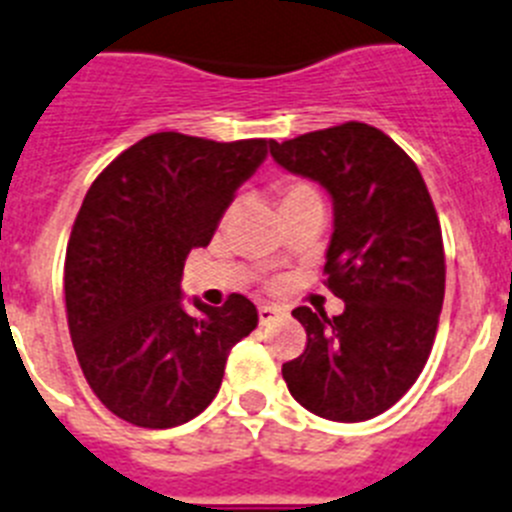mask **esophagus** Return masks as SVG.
<instances>
[{"mask_svg":"<svg viewBox=\"0 0 512 512\" xmlns=\"http://www.w3.org/2000/svg\"><path fill=\"white\" fill-rule=\"evenodd\" d=\"M280 313H283V311H280L278 306H260V308H257V316H260V324L262 326L273 324V321L278 319Z\"/></svg>","mask_w":512,"mask_h":512,"instance_id":"obj_1","label":"esophagus"}]
</instances>
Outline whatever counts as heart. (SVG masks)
<instances>
[{"label": "heart", "mask_w": 512, "mask_h": 512, "mask_svg": "<svg viewBox=\"0 0 512 512\" xmlns=\"http://www.w3.org/2000/svg\"><path fill=\"white\" fill-rule=\"evenodd\" d=\"M298 204H321L319 191L311 183L288 181L280 186V206H298Z\"/></svg>", "instance_id": "heart-1"}]
</instances>
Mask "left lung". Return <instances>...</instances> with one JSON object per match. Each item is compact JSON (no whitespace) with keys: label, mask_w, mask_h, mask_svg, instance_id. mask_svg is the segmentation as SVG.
Masks as SVG:
<instances>
[{"label":"left lung","mask_w":512,"mask_h":512,"mask_svg":"<svg viewBox=\"0 0 512 512\" xmlns=\"http://www.w3.org/2000/svg\"><path fill=\"white\" fill-rule=\"evenodd\" d=\"M280 168L321 183L334 204L326 285L339 316L293 311L308 334L283 365L290 395L329 421L385 413L421 375L444 303V242L428 188L385 132L347 122L270 142Z\"/></svg>","instance_id":"8db88e82"}]
</instances>
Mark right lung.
Returning a JSON list of instances; mask_svg holds the SVG:
<instances>
[{"mask_svg": "<svg viewBox=\"0 0 512 512\" xmlns=\"http://www.w3.org/2000/svg\"><path fill=\"white\" fill-rule=\"evenodd\" d=\"M267 140L155 132L91 183L66 250V313L78 365L114 416L173 428L216 398L224 365L257 326L250 298L183 308V262L206 247Z\"/></svg>", "mask_w": 512, "mask_h": 512, "instance_id": "right-lung-1", "label": "right lung"}]
</instances>
